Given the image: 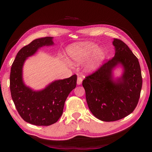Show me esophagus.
Masks as SVG:
<instances>
[{
  "label": "esophagus",
  "mask_w": 152,
  "mask_h": 152,
  "mask_svg": "<svg viewBox=\"0 0 152 152\" xmlns=\"http://www.w3.org/2000/svg\"><path fill=\"white\" fill-rule=\"evenodd\" d=\"M82 82V78L81 77H77V83L78 85H80Z\"/></svg>",
  "instance_id": "obj_1"
}]
</instances>
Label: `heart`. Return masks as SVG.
<instances>
[{
	"label": "heart",
	"instance_id": "heart-1",
	"mask_svg": "<svg viewBox=\"0 0 152 152\" xmlns=\"http://www.w3.org/2000/svg\"><path fill=\"white\" fill-rule=\"evenodd\" d=\"M68 53L75 64H80L93 56L88 65V70L90 71L97 69L105 57L104 53L99 49L98 45L91 42L73 44L68 48Z\"/></svg>",
	"mask_w": 152,
	"mask_h": 152
}]
</instances>
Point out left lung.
Masks as SVG:
<instances>
[{
	"instance_id": "8db88e82",
	"label": "left lung",
	"mask_w": 152,
	"mask_h": 152,
	"mask_svg": "<svg viewBox=\"0 0 152 152\" xmlns=\"http://www.w3.org/2000/svg\"><path fill=\"white\" fill-rule=\"evenodd\" d=\"M114 57L97 70L86 76L82 82L86 101L91 113L99 120L113 122L131 114L138 103L142 87V76L138 59L123 41L114 39ZM124 72L116 82L112 70L118 64Z\"/></svg>"
}]
</instances>
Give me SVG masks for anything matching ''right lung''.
I'll list each match as a JSON object with an SVG mask.
<instances>
[{
  "instance_id": "right-lung-1",
  "label": "right lung",
  "mask_w": 152,
  "mask_h": 152,
  "mask_svg": "<svg viewBox=\"0 0 152 152\" xmlns=\"http://www.w3.org/2000/svg\"><path fill=\"white\" fill-rule=\"evenodd\" d=\"M53 44L51 37L33 40L20 50L11 69L10 90L15 107L25 121L35 126H48L56 123L63 113L68 96L77 85V75L54 81L40 91H32L24 84L22 68L25 59L40 47Z\"/></svg>"
}]
</instances>
